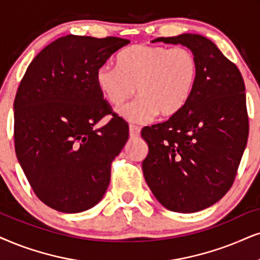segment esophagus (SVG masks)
<instances>
[{
    "mask_svg": "<svg viewBox=\"0 0 260 260\" xmlns=\"http://www.w3.org/2000/svg\"><path fill=\"white\" fill-rule=\"evenodd\" d=\"M140 134V128L134 124H129V136L132 138H136Z\"/></svg>",
    "mask_w": 260,
    "mask_h": 260,
    "instance_id": "34e87169",
    "label": "esophagus"
}]
</instances>
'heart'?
<instances>
[{
	"mask_svg": "<svg viewBox=\"0 0 260 260\" xmlns=\"http://www.w3.org/2000/svg\"><path fill=\"white\" fill-rule=\"evenodd\" d=\"M117 63L119 67H98L97 86L114 107L123 104L137 88L139 97L119 109L131 122H149L156 115L175 116L189 102L198 81V60L186 48L136 44L121 52Z\"/></svg>",
	"mask_w": 260,
	"mask_h": 260,
	"instance_id": "obj_1",
	"label": "heart"
}]
</instances>
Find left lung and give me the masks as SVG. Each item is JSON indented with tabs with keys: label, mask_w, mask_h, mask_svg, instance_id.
Masks as SVG:
<instances>
[{
	"label": "left lung",
	"mask_w": 260,
	"mask_h": 260,
	"mask_svg": "<svg viewBox=\"0 0 260 260\" xmlns=\"http://www.w3.org/2000/svg\"><path fill=\"white\" fill-rule=\"evenodd\" d=\"M153 42L182 44L199 63L196 90L168 121L144 127L143 173L153 196L175 212H197L223 198L234 182L248 138L245 83L210 39L183 34Z\"/></svg>",
	"instance_id": "left-lung-1"
}]
</instances>
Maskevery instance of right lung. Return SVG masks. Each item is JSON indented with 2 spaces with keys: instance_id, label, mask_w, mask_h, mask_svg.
<instances>
[{
  "instance_id": "right-lung-1",
  "label": "right lung",
  "mask_w": 260,
  "mask_h": 260,
  "mask_svg": "<svg viewBox=\"0 0 260 260\" xmlns=\"http://www.w3.org/2000/svg\"><path fill=\"white\" fill-rule=\"evenodd\" d=\"M129 41L68 35L34 58L14 100V145L35 194L66 213L91 209L110 182L128 124L97 86L96 72ZM107 114L106 126H93Z\"/></svg>"
}]
</instances>
